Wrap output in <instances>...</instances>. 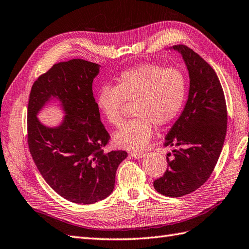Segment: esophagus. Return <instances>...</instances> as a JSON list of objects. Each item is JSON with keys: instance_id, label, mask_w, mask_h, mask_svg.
I'll return each mask as SVG.
<instances>
[{"instance_id": "obj_1", "label": "esophagus", "mask_w": 249, "mask_h": 249, "mask_svg": "<svg viewBox=\"0 0 249 249\" xmlns=\"http://www.w3.org/2000/svg\"><path fill=\"white\" fill-rule=\"evenodd\" d=\"M130 155L134 159H142V157L144 156V153L142 152H130Z\"/></svg>"}]
</instances>
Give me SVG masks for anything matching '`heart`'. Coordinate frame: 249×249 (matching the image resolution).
Returning <instances> with one entry per match:
<instances>
[{
	"instance_id": "b5f03b06",
	"label": "heart",
	"mask_w": 249,
	"mask_h": 249,
	"mask_svg": "<svg viewBox=\"0 0 249 249\" xmlns=\"http://www.w3.org/2000/svg\"><path fill=\"white\" fill-rule=\"evenodd\" d=\"M187 90L185 75L174 68L142 64L123 71L115 87H102L97 106L108 124L118 126L124 120V101L133 102L132 118L115 133L118 147L142 150L150 142L153 124L166 125L179 114Z\"/></svg>"
}]
</instances>
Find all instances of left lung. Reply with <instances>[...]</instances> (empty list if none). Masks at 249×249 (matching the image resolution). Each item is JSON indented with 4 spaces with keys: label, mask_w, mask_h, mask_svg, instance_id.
<instances>
[{
    "label": "left lung",
    "mask_w": 249,
    "mask_h": 249,
    "mask_svg": "<svg viewBox=\"0 0 249 249\" xmlns=\"http://www.w3.org/2000/svg\"><path fill=\"white\" fill-rule=\"evenodd\" d=\"M173 48L181 53L189 71V95L163 143L178 148L171 159V153L167 154V170L153 186L162 196L179 197L204 185L213 171L226 136L227 107L214 70L190 47Z\"/></svg>",
    "instance_id": "obj_1"
}]
</instances>
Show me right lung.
<instances>
[{
    "label": "right lung",
    "mask_w": 249,
    "mask_h": 249,
    "mask_svg": "<svg viewBox=\"0 0 249 249\" xmlns=\"http://www.w3.org/2000/svg\"><path fill=\"white\" fill-rule=\"evenodd\" d=\"M99 65L72 59L53 65L32 87L27 108L29 152L46 183L70 202L93 204L112 193L119 163L128 153H106L110 134L100 120L93 95ZM58 98L66 118L47 128L35 115L47 101Z\"/></svg>",
    "instance_id": "right-lung-1"
}]
</instances>
